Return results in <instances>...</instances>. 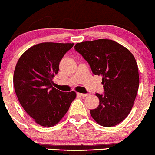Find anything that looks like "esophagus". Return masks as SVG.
<instances>
[{
    "mask_svg": "<svg viewBox=\"0 0 155 155\" xmlns=\"http://www.w3.org/2000/svg\"><path fill=\"white\" fill-rule=\"evenodd\" d=\"M78 95L80 96H82V97H85V96H88V94H81V93H78Z\"/></svg>",
    "mask_w": 155,
    "mask_h": 155,
    "instance_id": "1",
    "label": "esophagus"
}]
</instances>
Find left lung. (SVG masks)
<instances>
[{
	"instance_id": "1",
	"label": "left lung",
	"mask_w": 155,
	"mask_h": 155,
	"mask_svg": "<svg viewBox=\"0 0 155 155\" xmlns=\"http://www.w3.org/2000/svg\"><path fill=\"white\" fill-rule=\"evenodd\" d=\"M74 48L88 61L93 73L102 76L104 94H96L99 104L90 111L91 115L101 126L119 124L131 111L139 89V70L134 55L108 39L78 43Z\"/></svg>"
}]
</instances>
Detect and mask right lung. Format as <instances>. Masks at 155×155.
I'll list each match as a JSON object with an SVG mask.
<instances>
[{
    "label": "right lung",
    "instance_id": "add662e5",
    "mask_svg": "<svg viewBox=\"0 0 155 155\" xmlns=\"http://www.w3.org/2000/svg\"><path fill=\"white\" fill-rule=\"evenodd\" d=\"M74 43H42L27 50L16 63L14 85L21 107L35 123L44 127L57 124L75 99L74 91L52 86L59 62Z\"/></svg>",
    "mask_w": 155,
    "mask_h": 155
}]
</instances>
